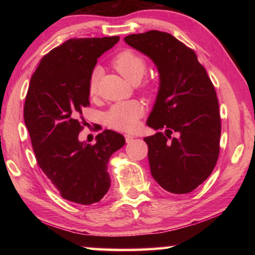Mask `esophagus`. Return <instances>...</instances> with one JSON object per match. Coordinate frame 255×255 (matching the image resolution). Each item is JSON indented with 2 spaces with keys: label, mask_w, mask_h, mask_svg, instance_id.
Masks as SVG:
<instances>
[{
  "label": "esophagus",
  "mask_w": 255,
  "mask_h": 255,
  "mask_svg": "<svg viewBox=\"0 0 255 255\" xmlns=\"http://www.w3.org/2000/svg\"><path fill=\"white\" fill-rule=\"evenodd\" d=\"M125 138H126L127 143H131V141L133 140V138H135V136H132V135H125Z\"/></svg>",
  "instance_id": "1"
}]
</instances>
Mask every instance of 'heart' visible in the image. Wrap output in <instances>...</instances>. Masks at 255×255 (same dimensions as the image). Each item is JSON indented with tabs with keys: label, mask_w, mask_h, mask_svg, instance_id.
<instances>
[{
	"label": "heart",
	"mask_w": 255,
	"mask_h": 255,
	"mask_svg": "<svg viewBox=\"0 0 255 255\" xmlns=\"http://www.w3.org/2000/svg\"><path fill=\"white\" fill-rule=\"evenodd\" d=\"M114 67L129 83H139L146 73L145 60L131 50H124L116 56ZM100 70L96 68L90 75L89 92L91 96L98 91ZM143 115V107L137 101L118 102L112 106L106 114V123L111 128L122 131H131L136 128L138 120Z\"/></svg>",
	"instance_id": "1"
}]
</instances>
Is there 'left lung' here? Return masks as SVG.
Instances as JSON below:
<instances>
[{
    "mask_svg": "<svg viewBox=\"0 0 255 255\" xmlns=\"http://www.w3.org/2000/svg\"><path fill=\"white\" fill-rule=\"evenodd\" d=\"M124 40L152 59L159 74L146 125L165 132L144 138L150 173L166 191L191 192L211 174L219 155L222 128L214 85L195 51L170 33L150 30Z\"/></svg>",
    "mask_w": 255,
    "mask_h": 255,
    "instance_id": "8db88e82",
    "label": "left lung"
}]
</instances>
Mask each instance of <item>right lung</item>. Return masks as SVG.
Masks as SVG:
<instances>
[{"mask_svg":"<svg viewBox=\"0 0 255 255\" xmlns=\"http://www.w3.org/2000/svg\"><path fill=\"white\" fill-rule=\"evenodd\" d=\"M120 37L74 38L41 58L25 97L23 117L38 165L64 199L100 201L110 188L108 162L126 143L103 130L96 144L79 139L82 109L90 105L89 80L98 58Z\"/></svg>","mask_w":255,"mask_h":255,"instance_id":"right-lung-1","label":"right lung"}]
</instances>
